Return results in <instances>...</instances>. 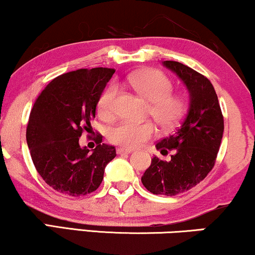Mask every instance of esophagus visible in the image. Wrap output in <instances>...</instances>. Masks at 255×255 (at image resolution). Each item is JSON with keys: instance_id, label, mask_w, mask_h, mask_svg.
<instances>
[{"instance_id": "1", "label": "esophagus", "mask_w": 255, "mask_h": 255, "mask_svg": "<svg viewBox=\"0 0 255 255\" xmlns=\"http://www.w3.org/2000/svg\"><path fill=\"white\" fill-rule=\"evenodd\" d=\"M132 152H133V151H132V149H128V148H117V153H118V154H122V153H127V154H128V153H132Z\"/></svg>"}]
</instances>
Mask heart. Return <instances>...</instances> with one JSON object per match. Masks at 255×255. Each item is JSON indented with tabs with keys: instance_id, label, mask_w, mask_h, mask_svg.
Here are the masks:
<instances>
[{
	"instance_id": "heart-1",
	"label": "heart",
	"mask_w": 255,
	"mask_h": 255,
	"mask_svg": "<svg viewBox=\"0 0 255 255\" xmlns=\"http://www.w3.org/2000/svg\"><path fill=\"white\" fill-rule=\"evenodd\" d=\"M128 82L139 95L151 103L149 114L163 130L170 131L181 123L187 111V100L181 94H173L174 86L168 76L160 71L147 69L131 75ZM117 95L116 83H110L100 95L97 109L103 118L114 116ZM156 132L152 122L123 121L110 128L109 139L123 147L137 148L155 137Z\"/></svg>"
}]
</instances>
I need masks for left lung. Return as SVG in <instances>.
<instances>
[{
	"label": "left lung",
	"instance_id": "left-lung-1",
	"mask_svg": "<svg viewBox=\"0 0 255 255\" xmlns=\"http://www.w3.org/2000/svg\"><path fill=\"white\" fill-rule=\"evenodd\" d=\"M163 65L175 72L189 90V109L176 132L156 142L169 161L152 159L141 182L154 195L175 196L191 189L214 168L224 132V117L210 80L177 61Z\"/></svg>",
	"mask_w": 255,
	"mask_h": 255
}]
</instances>
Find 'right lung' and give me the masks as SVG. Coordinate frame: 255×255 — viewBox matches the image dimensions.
<instances>
[{
	"label": "right lung",
	"mask_w": 255,
	"mask_h": 255,
	"mask_svg": "<svg viewBox=\"0 0 255 255\" xmlns=\"http://www.w3.org/2000/svg\"><path fill=\"white\" fill-rule=\"evenodd\" d=\"M114 68H81L59 75L40 93L31 109L26 142L37 172L51 188L68 196L95 191L104 168L116 156L114 146L102 144L89 153L80 147L79 138L92 128L99 97Z\"/></svg>",
	"instance_id": "right-lung-1"
}]
</instances>
